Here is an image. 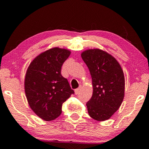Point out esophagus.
Masks as SVG:
<instances>
[{
  "label": "esophagus",
  "instance_id": "34e87169",
  "mask_svg": "<svg viewBox=\"0 0 149 149\" xmlns=\"http://www.w3.org/2000/svg\"><path fill=\"white\" fill-rule=\"evenodd\" d=\"M81 90V87H79V88H77V89H75V90H74V93H75V94H76V95L79 94V93H80Z\"/></svg>",
  "mask_w": 149,
  "mask_h": 149
}]
</instances>
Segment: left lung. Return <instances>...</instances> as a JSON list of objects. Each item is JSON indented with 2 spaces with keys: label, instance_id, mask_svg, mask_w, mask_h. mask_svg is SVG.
<instances>
[{
  "label": "left lung",
  "instance_id": "obj_1",
  "mask_svg": "<svg viewBox=\"0 0 149 149\" xmlns=\"http://www.w3.org/2000/svg\"><path fill=\"white\" fill-rule=\"evenodd\" d=\"M81 58L92 79L93 94L86 104L87 111L93 119L106 121L119 109L123 100V71L113 56L100 49L85 50Z\"/></svg>",
  "mask_w": 149,
  "mask_h": 149
}]
</instances>
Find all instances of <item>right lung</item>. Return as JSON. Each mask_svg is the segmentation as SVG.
I'll return each mask as SVG.
<instances>
[{
    "label": "right lung",
    "mask_w": 149,
    "mask_h": 149,
    "mask_svg": "<svg viewBox=\"0 0 149 149\" xmlns=\"http://www.w3.org/2000/svg\"><path fill=\"white\" fill-rule=\"evenodd\" d=\"M70 53L66 49H50L36 56L26 71L24 89L28 104L45 121L58 117L62 104L74 93L68 80L61 74L62 65Z\"/></svg>",
    "instance_id": "obj_1"
}]
</instances>
